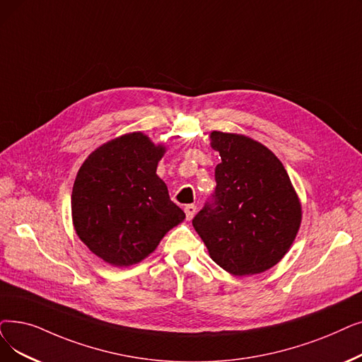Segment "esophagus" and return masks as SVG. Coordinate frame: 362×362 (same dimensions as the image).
Returning <instances> with one entry per match:
<instances>
[{"mask_svg":"<svg viewBox=\"0 0 362 362\" xmlns=\"http://www.w3.org/2000/svg\"><path fill=\"white\" fill-rule=\"evenodd\" d=\"M185 213H186V218L191 220L197 213V206H194V204H187L185 207Z\"/></svg>","mask_w":362,"mask_h":362,"instance_id":"34e87169","label":"esophagus"}]
</instances>
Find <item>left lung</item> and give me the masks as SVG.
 <instances>
[{"label":"left lung","instance_id":"1","mask_svg":"<svg viewBox=\"0 0 362 362\" xmlns=\"http://www.w3.org/2000/svg\"><path fill=\"white\" fill-rule=\"evenodd\" d=\"M220 153L216 189L192 225L211 259L232 275L268 271L286 256L302 220V207L284 165L256 140L211 133Z\"/></svg>","mask_w":362,"mask_h":362}]
</instances>
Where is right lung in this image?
Listing matches in <instances>:
<instances>
[{
  "label": "right lung",
  "mask_w": 362,
  "mask_h": 362,
  "mask_svg": "<svg viewBox=\"0 0 362 362\" xmlns=\"http://www.w3.org/2000/svg\"><path fill=\"white\" fill-rule=\"evenodd\" d=\"M164 146L144 133L124 134L98 148L78 171L72 220L80 240L114 266L149 256L185 213L156 176Z\"/></svg>",
  "instance_id": "1"
}]
</instances>
